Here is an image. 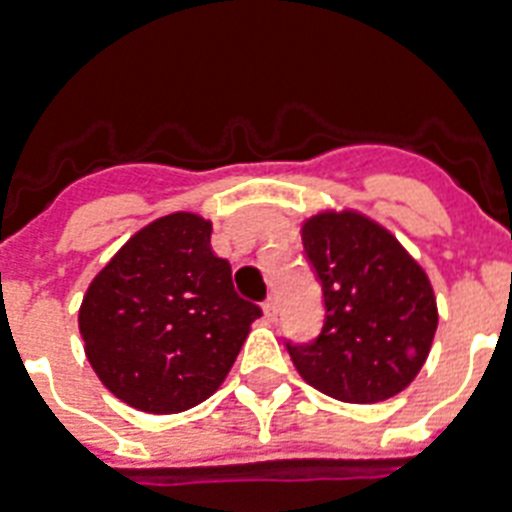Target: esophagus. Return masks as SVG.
<instances>
[{"label": "esophagus", "mask_w": 512, "mask_h": 512, "mask_svg": "<svg viewBox=\"0 0 512 512\" xmlns=\"http://www.w3.org/2000/svg\"><path fill=\"white\" fill-rule=\"evenodd\" d=\"M263 311H265V319H276V316H279V300H276V297H268V300H265L263 303Z\"/></svg>", "instance_id": "esophagus-1"}]
</instances>
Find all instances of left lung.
<instances>
[{
    "mask_svg": "<svg viewBox=\"0 0 512 512\" xmlns=\"http://www.w3.org/2000/svg\"><path fill=\"white\" fill-rule=\"evenodd\" d=\"M303 247L324 295V327L311 342L287 340L297 372L348 404L401 393L425 364L438 327L425 271L358 212L311 217Z\"/></svg>",
    "mask_w": 512,
    "mask_h": 512,
    "instance_id": "obj_1",
    "label": "left lung"
}]
</instances>
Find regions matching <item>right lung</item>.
Masks as SVG:
<instances>
[{"instance_id": "right-lung-1", "label": "right lung", "mask_w": 512, "mask_h": 512, "mask_svg": "<svg viewBox=\"0 0 512 512\" xmlns=\"http://www.w3.org/2000/svg\"><path fill=\"white\" fill-rule=\"evenodd\" d=\"M212 223L159 217L92 279L79 332L92 369L140 412L201 404L231 372L260 305L236 295L231 265L209 247Z\"/></svg>"}]
</instances>
